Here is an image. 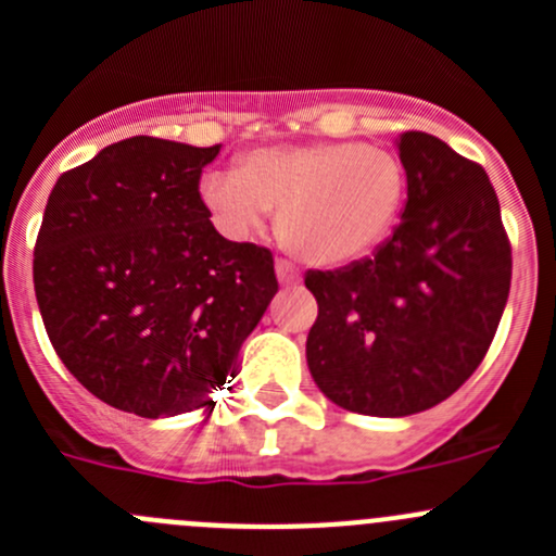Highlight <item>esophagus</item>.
<instances>
[{
    "label": "esophagus",
    "instance_id": "esophagus-1",
    "mask_svg": "<svg viewBox=\"0 0 556 556\" xmlns=\"http://www.w3.org/2000/svg\"><path fill=\"white\" fill-rule=\"evenodd\" d=\"M277 277L282 285H295L302 274H299V268H295L290 261H277Z\"/></svg>",
    "mask_w": 556,
    "mask_h": 556
}]
</instances>
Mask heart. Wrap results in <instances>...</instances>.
Returning <instances> with one entry per match:
<instances>
[{"instance_id": "1", "label": "heart", "mask_w": 556, "mask_h": 556, "mask_svg": "<svg viewBox=\"0 0 556 556\" xmlns=\"http://www.w3.org/2000/svg\"><path fill=\"white\" fill-rule=\"evenodd\" d=\"M200 191L232 236L261 227L277 207V232L290 252L315 266H340L389 236L406 197V169L376 144L257 148L238 159L236 173L205 175Z\"/></svg>"}]
</instances>
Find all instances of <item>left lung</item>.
I'll return each instance as SVG.
<instances>
[{
  "label": "left lung",
  "instance_id": "8db88e82",
  "mask_svg": "<svg viewBox=\"0 0 556 556\" xmlns=\"http://www.w3.org/2000/svg\"><path fill=\"white\" fill-rule=\"evenodd\" d=\"M408 200L372 257L307 271L318 302L307 365L349 412L408 417L477 370L510 293V241L480 164L425 131L397 139Z\"/></svg>",
  "mask_w": 556,
  "mask_h": 556
}]
</instances>
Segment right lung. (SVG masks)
<instances>
[{"mask_svg": "<svg viewBox=\"0 0 556 556\" xmlns=\"http://www.w3.org/2000/svg\"><path fill=\"white\" fill-rule=\"evenodd\" d=\"M214 148L131 137L56 178L35 295L62 365L98 401L159 419L216 406L279 290L266 247L219 236L200 197Z\"/></svg>", "mask_w": 556, "mask_h": 556, "instance_id": "obj_1", "label": "right lung"}]
</instances>
